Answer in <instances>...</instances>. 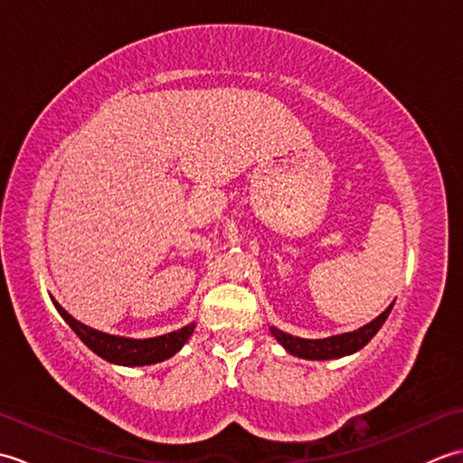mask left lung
<instances>
[{"mask_svg": "<svg viewBox=\"0 0 463 463\" xmlns=\"http://www.w3.org/2000/svg\"><path fill=\"white\" fill-rule=\"evenodd\" d=\"M392 307H394V302H392L390 307L380 314V317H376L368 324H364L362 328L336 334V336H328V338L310 340V338L292 336V334L282 332L277 326H270L269 330L272 336L279 340L280 346L288 354H292V356L304 358V360H334V358L350 356V354L366 346V344L376 336V332L382 328V324L386 322L388 314L392 312Z\"/></svg>", "mask_w": 463, "mask_h": 463, "instance_id": "left-lung-1", "label": "left lung"}]
</instances>
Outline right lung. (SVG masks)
<instances>
[{"instance_id": "right-lung-1", "label": "right lung", "mask_w": 463, "mask_h": 463, "mask_svg": "<svg viewBox=\"0 0 463 463\" xmlns=\"http://www.w3.org/2000/svg\"><path fill=\"white\" fill-rule=\"evenodd\" d=\"M52 300L57 312L61 314L63 320L71 326L77 336L81 338L85 346L93 350L97 356H101L103 360L117 364V366H149V364L169 360L184 346L186 340H189L191 334L194 332V322H191L179 330L161 334V336L155 338L115 336V334L95 330L91 326H87V324L75 320L53 297Z\"/></svg>"}]
</instances>
